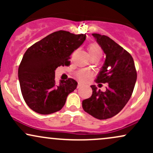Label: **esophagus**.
<instances>
[{"mask_svg": "<svg viewBox=\"0 0 153 153\" xmlns=\"http://www.w3.org/2000/svg\"><path fill=\"white\" fill-rule=\"evenodd\" d=\"M82 85V82H78V88H80V87H81Z\"/></svg>", "mask_w": 153, "mask_h": 153, "instance_id": "esophagus-1", "label": "esophagus"}]
</instances>
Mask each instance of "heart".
I'll return each mask as SVG.
<instances>
[{"label":"heart","instance_id":"b5f03b06","mask_svg":"<svg viewBox=\"0 0 153 153\" xmlns=\"http://www.w3.org/2000/svg\"><path fill=\"white\" fill-rule=\"evenodd\" d=\"M88 52L90 57H101V54H102V51H101V47L96 44H91V45H89L88 48ZM77 76L80 80L85 81V80H88L89 78H91L92 74L89 71H81L77 73Z\"/></svg>","mask_w":153,"mask_h":153}]
</instances>
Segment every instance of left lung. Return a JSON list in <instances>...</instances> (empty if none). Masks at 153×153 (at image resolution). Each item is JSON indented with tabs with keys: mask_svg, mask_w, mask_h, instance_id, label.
I'll return each instance as SVG.
<instances>
[{
	"mask_svg": "<svg viewBox=\"0 0 153 153\" xmlns=\"http://www.w3.org/2000/svg\"><path fill=\"white\" fill-rule=\"evenodd\" d=\"M106 54V59L96 81L108 84L105 92L91 85L92 96L82 101L88 114L98 119H106L122 111L132 94L137 71L131 54L108 36L92 34Z\"/></svg>",
	"mask_w": 153,
	"mask_h": 153,
	"instance_id": "obj_1",
	"label": "left lung"
}]
</instances>
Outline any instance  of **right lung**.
Listing matches in <instances>:
<instances>
[{"label":"right lung","mask_w":153,"mask_h":153,"mask_svg":"<svg viewBox=\"0 0 153 153\" xmlns=\"http://www.w3.org/2000/svg\"><path fill=\"white\" fill-rule=\"evenodd\" d=\"M85 34L58 31L26 51L19 68L21 91L28 106L40 114H50L64 106L78 82L72 78L55 82V70L70 64V56L85 40Z\"/></svg>","instance_id":"add662e5"}]
</instances>
